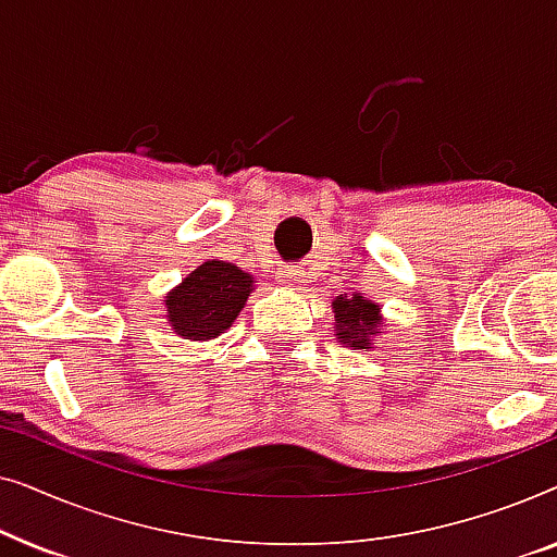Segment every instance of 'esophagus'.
<instances>
[{
    "mask_svg": "<svg viewBox=\"0 0 557 557\" xmlns=\"http://www.w3.org/2000/svg\"><path fill=\"white\" fill-rule=\"evenodd\" d=\"M278 281H281V284H286V286L307 284V281H304V273L299 269H294V265H286V269H281Z\"/></svg>",
    "mask_w": 557,
    "mask_h": 557,
    "instance_id": "obj_1",
    "label": "esophagus"
}]
</instances>
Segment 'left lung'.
Wrapping results in <instances>:
<instances>
[{"mask_svg": "<svg viewBox=\"0 0 557 557\" xmlns=\"http://www.w3.org/2000/svg\"><path fill=\"white\" fill-rule=\"evenodd\" d=\"M334 307V324H337V339L349 342V345L357 349H370L372 345V332L380 322V309L377 304H372L362 296H352V299H345V296H337Z\"/></svg>", "mask_w": 557, "mask_h": 557, "instance_id": "1", "label": "left lung"}]
</instances>
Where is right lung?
<instances>
[{
	"mask_svg": "<svg viewBox=\"0 0 557 557\" xmlns=\"http://www.w3.org/2000/svg\"><path fill=\"white\" fill-rule=\"evenodd\" d=\"M253 281L238 265L208 261L166 296L172 330L185 339H212L225 332L246 304Z\"/></svg>",
	"mask_w": 557,
	"mask_h": 557,
	"instance_id": "add662e5",
	"label": "right lung"
}]
</instances>
